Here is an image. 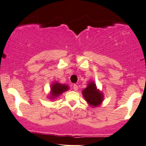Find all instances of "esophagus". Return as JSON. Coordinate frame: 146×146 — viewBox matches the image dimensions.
Instances as JSON below:
<instances>
[{"mask_svg": "<svg viewBox=\"0 0 146 146\" xmlns=\"http://www.w3.org/2000/svg\"><path fill=\"white\" fill-rule=\"evenodd\" d=\"M73 88H74V90H75V91H76V90H78V86L76 84H74L73 85Z\"/></svg>", "mask_w": 146, "mask_h": 146, "instance_id": "obj_1", "label": "esophagus"}]
</instances>
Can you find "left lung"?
Here are the masks:
<instances>
[{
    "label": "left lung",
    "instance_id": "1",
    "mask_svg": "<svg viewBox=\"0 0 146 146\" xmlns=\"http://www.w3.org/2000/svg\"><path fill=\"white\" fill-rule=\"evenodd\" d=\"M85 101L92 107H97L103 103L104 95L96 87V85L94 81H90L82 92Z\"/></svg>",
    "mask_w": 146,
    "mask_h": 146
}]
</instances>
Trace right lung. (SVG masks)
Listing matches in <instances>:
<instances>
[{"mask_svg": "<svg viewBox=\"0 0 146 146\" xmlns=\"http://www.w3.org/2000/svg\"><path fill=\"white\" fill-rule=\"evenodd\" d=\"M69 89V86L65 84H60V82H54L50 86V93L48 98L50 100L56 99L60 95Z\"/></svg>", "mask_w": 146, "mask_h": 146, "instance_id": "right-lung-1", "label": "right lung"}]
</instances>
